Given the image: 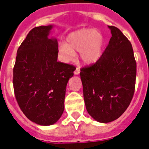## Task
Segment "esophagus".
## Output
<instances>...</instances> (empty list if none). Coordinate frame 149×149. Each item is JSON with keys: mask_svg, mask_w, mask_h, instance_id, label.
<instances>
[{"mask_svg": "<svg viewBox=\"0 0 149 149\" xmlns=\"http://www.w3.org/2000/svg\"><path fill=\"white\" fill-rule=\"evenodd\" d=\"M79 72H80V69L79 68V67H77V69L75 70L74 71V74L75 75H79Z\"/></svg>", "mask_w": 149, "mask_h": 149, "instance_id": "esophagus-1", "label": "esophagus"}]
</instances>
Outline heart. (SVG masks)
Wrapping results in <instances>:
<instances>
[{
    "instance_id": "obj_1",
    "label": "heart",
    "mask_w": 149,
    "mask_h": 149,
    "mask_svg": "<svg viewBox=\"0 0 149 149\" xmlns=\"http://www.w3.org/2000/svg\"><path fill=\"white\" fill-rule=\"evenodd\" d=\"M105 40L102 32L94 29H81L68 35L67 43L59 45L62 61L70 62L79 51L80 59L84 63L92 64L101 58Z\"/></svg>"
}]
</instances>
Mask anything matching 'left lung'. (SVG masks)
Instances as JSON below:
<instances>
[{
    "label": "left lung",
    "mask_w": 149,
    "mask_h": 149,
    "mask_svg": "<svg viewBox=\"0 0 149 149\" xmlns=\"http://www.w3.org/2000/svg\"><path fill=\"white\" fill-rule=\"evenodd\" d=\"M112 37L96 63L81 68L86 110L100 123L119 118L135 92L136 62L132 45L117 27L108 26Z\"/></svg>",
    "instance_id": "8db88e82"
}]
</instances>
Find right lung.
<instances>
[{
    "label": "right lung",
    "instance_id": "add662e5",
    "mask_svg": "<svg viewBox=\"0 0 149 149\" xmlns=\"http://www.w3.org/2000/svg\"><path fill=\"white\" fill-rule=\"evenodd\" d=\"M53 26L35 27L17 50L13 84L26 117L42 126L55 123L64 110L66 87L75 67L57 61L58 45L49 38Z\"/></svg>",
    "mask_w": 149,
    "mask_h": 149
}]
</instances>
